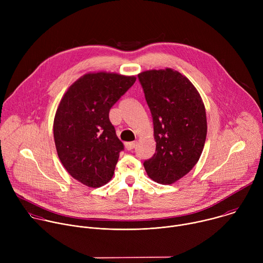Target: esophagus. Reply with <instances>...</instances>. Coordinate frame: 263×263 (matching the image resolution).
Wrapping results in <instances>:
<instances>
[{
    "label": "esophagus",
    "instance_id": "1",
    "mask_svg": "<svg viewBox=\"0 0 263 263\" xmlns=\"http://www.w3.org/2000/svg\"><path fill=\"white\" fill-rule=\"evenodd\" d=\"M135 146H136V142H135V141L126 142V143H125V147L128 149V151H131V149H133Z\"/></svg>",
    "mask_w": 263,
    "mask_h": 263
}]
</instances>
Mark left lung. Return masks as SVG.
<instances>
[{
	"label": "left lung",
	"mask_w": 263,
	"mask_h": 263,
	"mask_svg": "<svg viewBox=\"0 0 263 263\" xmlns=\"http://www.w3.org/2000/svg\"><path fill=\"white\" fill-rule=\"evenodd\" d=\"M154 124L156 152L143 162L147 176L173 184L199 161L206 141V110L195 85L173 68L138 73Z\"/></svg>",
	"instance_id": "left-lung-1"
}]
</instances>
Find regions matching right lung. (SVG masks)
<instances>
[{"label": "right lung", "instance_id": "obj_1", "mask_svg": "<svg viewBox=\"0 0 263 263\" xmlns=\"http://www.w3.org/2000/svg\"><path fill=\"white\" fill-rule=\"evenodd\" d=\"M135 81V76L117 72H87L60 100L53 124L56 151L67 173L88 187H101L114 177L124 144L109 110Z\"/></svg>", "mask_w": 263, "mask_h": 263}]
</instances>
